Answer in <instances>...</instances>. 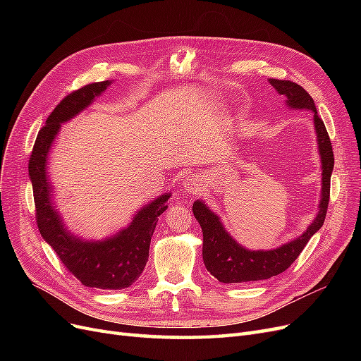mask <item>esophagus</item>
Returning a JSON list of instances; mask_svg holds the SVG:
<instances>
[{"label":"esophagus","mask_w":361,"mask_h":361,"mask_svg":"<svg viewBox=\"0 0 361 361\" xmlns=\"http://www.w3.org/2000/svg\"><path fill=\"white\" fill-rule=\"evenodd\" d=\"M183 188L190 194H197L203 188V180L200 176H190L183 180Z\"/></svg>","instance_id":"obj_1"}]
</instances>
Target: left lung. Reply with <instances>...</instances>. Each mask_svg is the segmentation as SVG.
<instances>
[{"label":"left lung","mask_w":361,"mask_h":361,"mask_svg":"<svg viewBox=\"0 0 361 361\" xmlns=\"http://www.w3.org/2000/svg\"><path fill=\"white\" fill-rule=\"evenodd\" d=\"M269 84L286 97V105L295 110L313 111V123L316 140L321 155L322 167V190L319 211L313 223L301 236L283 244L274 250H247L228 235L220 216L214 214L203 200H195L192 212L203 232V262L206 269L221 283H244L267 280L272 276L286 271L307 245L309 239L319 231L324 224L326 207L330 202V179L334 167V155L331 141L326 133L322 118L316 111L314 101L301 85L292 81L269 80Z\"/></svg>","instance_id":"1"}]
</instances>
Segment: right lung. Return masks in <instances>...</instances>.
Masks as SVG:
<instances>
[{
  "label": "right lung",
  "instance_id": "right-lung-1",
  "mask_svg": "<svg viewBox=\"0 0 361 361\" xmlns=\"http://www.w3.org/2000/svg\"><path fill=\"white\" fill-rule=\"evenodd\" d=\"M111 81L93 82L72 92L54 108L32 147L28 174L36 204V221L43 239L54 248L63 265L84 286L97 289H125L143 272L150 239L158 216L167 209L170 192L157 197L134 215L128 227L104 241H85L72 235L52 204V187L48 180V154L60 133L61 123L68 122L89 106L96 96L105 92Z\"/></svg>",
  "mask_w": 361,
  "mask_h": 361
}]
</instances>
